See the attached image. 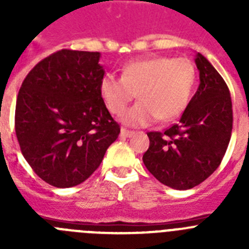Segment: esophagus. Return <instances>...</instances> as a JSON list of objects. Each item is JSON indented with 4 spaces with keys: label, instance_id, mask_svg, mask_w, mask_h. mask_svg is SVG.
Segmentation results:
<instances>
[{
    "label": "esophagus",
    "instance_id": "34e87169",
    "mask_svg": "<svg viewBox=\"0 0 249 249\" xmlns=\"http://www.w3.org/2000/svg\"><path fill=\"white\" fill-rule=\"evenodd\" d=\"M133 135H135V132L133 131H128V129L124 128L121 129V137H132Z\"/></svg>",
    "mask_w": 249,
    "mask_h": 249
}]
</instances>
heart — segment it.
Segmentation results:
<instances>
[{
    "mask_svg": "<svg viewBox=\"0 0 249 249\" xmlns=\"http://www.w3.org/2000/svg\"><path fill=\"white\" fill-rule=\"evenodd\" d=\"M196 82V71L186 58L156 56L127 62L122 77L105 74L100 94L109 112L118 114L136 97L140 102L121 114L122 123L144 127L157 120L168 122L187 108Z\"/></svg>",
    "mask_w": 249,
    "mask_h": 249,
    "instance_id": "heart-1",
    "label": "heart"
}]
</instances>
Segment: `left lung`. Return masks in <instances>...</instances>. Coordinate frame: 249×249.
<instances>
[{"instance_id":"obj_1","label":"left lung","mask_w":249,"mask_h":249,"mask_svg":"<svg viewBox=\"0 0 249 249\" xmlns=\"http://www.w3.org/2000/svg\"><path fill=\"white\" fill-rule=\"evenodd\" d=\"M199 71L197 92L176 124L164 132H148L143 163L160 183L190 190L221 164L232 133L230 89L203 54L196 53Z\"/></svg>"}]
</instances>
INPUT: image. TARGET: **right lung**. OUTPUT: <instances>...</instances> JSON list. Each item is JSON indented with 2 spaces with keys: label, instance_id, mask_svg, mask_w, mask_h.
<instances>
[{
  "label": "right lung",
  "instance_id": "1",
  "mask_svg": "<svg viewBox=\"0 0 249 249\" xmlns=\"http://www.w3.org/2000/svg\"><path fill=\"white\" fill-rule=\"evenodd\" d=\"M100 58V52L61 50L37 63L22 82L17 140L28 164L51 186L85 182L120 135L101 98Z\"/></svg>",
  "mask_w": 249,
  "mask_h": 249
}]
</instances>
